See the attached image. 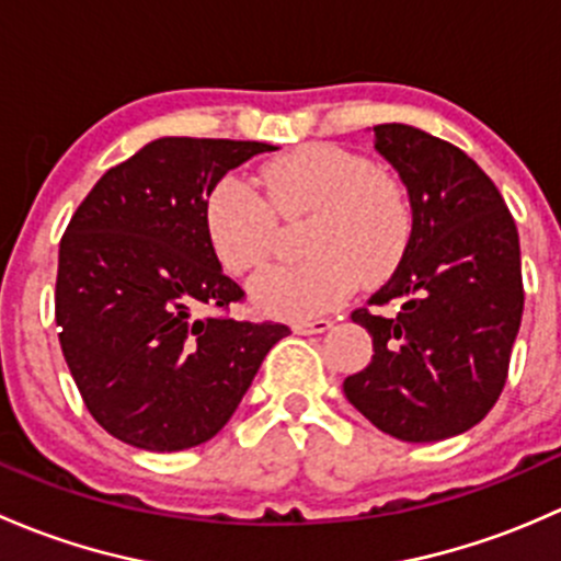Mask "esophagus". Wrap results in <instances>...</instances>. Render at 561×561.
<instances>
[{
	"mask_svg": "<svg viewBox=\"0 0 561 561\" xmlns=\"http://www.w3.org/2000/svg\"><path fill=\"white\" fill-rule=\"evenodd\" d=\"M331 325L333 322L325 320V317H314V320H296L293 322V331L307 336V333H325Z\"/></svg>",
	"mask_w": 561,
	"mask_h": 561,
	"instance_id": "obj_1",
	"label": "esophagus"
}]
</instances>
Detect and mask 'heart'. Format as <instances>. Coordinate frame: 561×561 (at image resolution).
<instances>
[{
    "mask_svg": "<svg viewBox=\"0 0 561 561\" xmlns=\"http://www.w3.org/2000/svg\"><path fill=\"white\" fill-rule=\"evenodd\" d=\"M263 195L239 173H225L203 197L214 252L233 274H254L276 247V217H307L298 263L252 282L263 312L314 317L342 304L358 279H388L415 236V208L396 175L369 157L331 144L304 146L265 162Z\"/></svg>",
    "mask_w": 561,
    "mask_h": 561,
    "instance_id": "heart-1",
    "label": "heart"
}]
</instances>
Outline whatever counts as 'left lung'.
I'll list each match as a JSON object with an SVG mask.
<instances>
[{"instance_id":"1","label":"left lung","mask_w":561,"mask_h":561,"mask_svg":"<svg viewBox=\"0 0 561 561\" xmlns=\"http://www.w3.org/2000/svg\"><path fill=\"white\" fill-rule=\"evenodd\" d=\"M375 138L410 192L415 236L376 309L353 312L375 355L344 396L390 437L437 443L483 421L505 388L524 312L518 230L458 146L410 124H377Z\"/></svg>"}]
</instances>
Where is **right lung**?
I'll return each instance as SVG.
<instances>
[{"mask_svg": "<svg viewBox=\"0 0 561 561\" xmlns=\"http://www.w3.org/2000/svg\"><path fill=\"white\" fill-rule=\"evenodd\" d=\"M263 151L274 146L151 140L92 186L61 236V353L87 410L122 443L160 454L208 443L290 333L228 314L244 290L203 222L208 186Z\"/></svg>", "mask_w": 561, "mask_h": 561, "instance_id": "add662e5", "label": "right lung"}]
</instances>
